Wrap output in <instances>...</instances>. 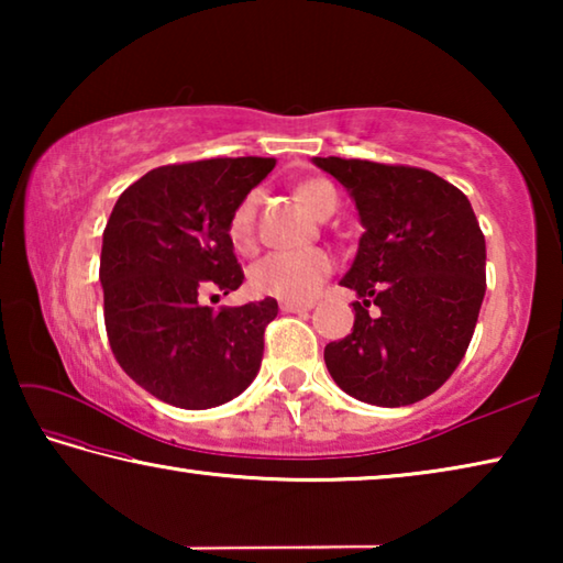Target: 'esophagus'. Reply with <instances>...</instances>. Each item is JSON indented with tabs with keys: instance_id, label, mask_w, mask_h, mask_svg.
Masks as SVG:
<instances>
[{
	"instance_id": "34e87169",
	"label": "esophagus",
	"mask_w": 563,
	"mask_h": 563,
	"mask_svg": "<svg viewBox=\"0 0 563 563\" xmlns=\"http://www.w3.org/2000/svg\"><path fill=\"white\" fill-rule=\"evenodd\" d=\"M312 308L310 302H280V310L283 312H308Z\"/></svg>"
}]
</instances>
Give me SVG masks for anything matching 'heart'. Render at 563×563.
<instances>
[{"label":"heart","mask_w":563,"mask_h":563,"mask_svg":"<svg viewBox=\"0 0 563 563\" xmlns=\"http://www.w3.org/2000/svg\"><path fill=\"white\" fill-rule=\"evenodd\" d=\"M258 190L247 194L235 206L228 223V235L235 251L251 253L255 245V211H258ZM300 203L312 216L322 218L328 211H335L338 194L328 180L310 178L298 186ZM332 273V255L322 247H308V251L295 253H271L251 265L247 271V285L255 295L263 298H278L285 302H308L322 283Z\"/></svg>","instance_id":"heart-1"}]
</instances>
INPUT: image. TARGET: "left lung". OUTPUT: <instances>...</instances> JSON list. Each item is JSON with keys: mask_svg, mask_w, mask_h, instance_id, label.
Listing matches in <instances>:
<instances>
[{"mask_svg": "<svg viewBox=\"0 0 563 563\" xmlns=\"http://www.w3.org/2000/svg\"><path fill=\"white\" fill-rule=\"evenodd\" d=\"M312 164L347 188L365 228L340 280L357 292L355 325L325 347L328 373L360 402L415 405L450 379L479 318L487 243L472 203L424 168L338 156Z\"/></svg>", "mask_w": 563, "mask_h": 563, "instance_id": "left-lung-1", "label": "left lung"}]
</instances>
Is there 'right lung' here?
Listing matches in <instances>:
<instances>
[{
    "instance_id": "add662e5",
    "label": "right lung",
    "mask_w": 563,
    "mask_h": 563,
    "mask_svg": "<svg viewBox=\"0 0 563 563\" xmlns=\"http://www.w3.org/2000/svg\"><path fill=\"white\" fill-rule=\"evenodd\" d=\"M273 166L258 156L161 166L113 206L99 265L109 345L123 373L168 405L218 407L258 375L278 302L216 312L201 295L241 288L228 223Z\"/></svg>"
}]
</instances>
